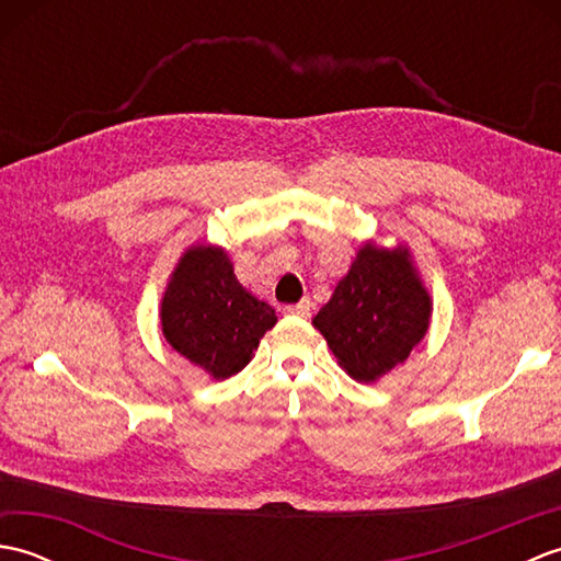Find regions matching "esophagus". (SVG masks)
I'll return each instance as SVG.
<instances>
[{
	"mask_svg": "<svg viewBox=\"0 0 561 561\" xmlns=\"http://www.w3.org/2000/svg\"><path fill=\"white\" fill-rule=\"evenodd\" d=\"M311 308H313L311 299H301L299 304L287 306V313H291V316H299V318H308V316H311Z\"/></svg>",
	"mask_w": 561,
	"mask_h": 561,
	"instance_id": "34e87169",
	"label": "esophagus"
}]
</instances>
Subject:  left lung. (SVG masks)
<instances>
[{
	"mask_svg": "<svg viewBox=\"0 0 561 561\" xmlns=\"http://www.w3.org/2000/svg\"><path fill=\"white\" fill-rule=\"evenodd\" d=\"M432 311V294L414 267L410 248L366 241L313 318V328L347 376L376 383L424 340Z\"/></svg>",
	"mask_w": 561,
	"mask_h": 561,
	"instance_id": "8db88e82",
	"label": "left lung"
}]
</instances>
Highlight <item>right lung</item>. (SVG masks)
<instances>
[{
    "instance_id": "right-lung-1",
    "label": "right lung",
    "mask_w": 561,
    "mask_h": 561,
    "mask_svg": "<svg viewBox=\"0 0 561 561\" xmlns=\"http://www.w3.org/2000/svg\"><path fill=\"white\" fill-rule=\"evenodd\" d=\"M159 316L165 342L214 380L243 371L277 323L274 308L236 279L229 253L207 243L178 260Z\"/></svg>"
}]
</instances>
